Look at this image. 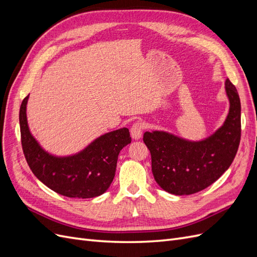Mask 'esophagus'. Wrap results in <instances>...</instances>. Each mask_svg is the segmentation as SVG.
<instances>
[{
    "instance_id": "obj_1",
    "label": "esophagus",
    "mask_w": 257,
    "mask_h": 257,
    "mask_svg": "<svg viewBox=\"0 0 257 257\" xmlns=\"http://www.w3.org/2000/svg\"><path fill=\"white\" fill-rule=\"evenodd\" d=\"M145 126L142 122H136L131 127V135L134 139H139L143 135V131Z\"/></svg>"
}]
</instances>
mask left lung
<instances>
[{"instance_id":"1","label":"left lung","mask_w":257,"mask_h":257,"mask_svg":"<svg viewBox=\"0 0 257 257\" xmlns=\"http://www.w3.org/2000/svg\"><path fill=\"white\" fill-rule=\"evenodd\" d=\"M229 113L223 126L205 141L192 143L165 132L144 134L151 153L152 174L163 190L191 195L215 182L234 161L241 137V105L237 89L225 81Z\"/></svg>"}]
</instances>
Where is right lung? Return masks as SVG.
<instances>
[{
	"mask_svg": "<svg viewBox=\"0 0 257 257\" xmlns=\"http://www.w3.org/2000/svg\"><path fill=\"white\" fill-rule=\"evenodd\" d=\"M28 98L29 95L23 98L19 111L21 145L35 177L66 197L92 198L102 195L113 180L120 151L132 142L128 130L124 127L100 136L73 157H53L45 152L30 133Z\"/></svg>",
	"mask_w": 257,
	"mask_h": 257,
	"instance_id": "add662e5",
	"label": "right lung"
}]
</instances>
